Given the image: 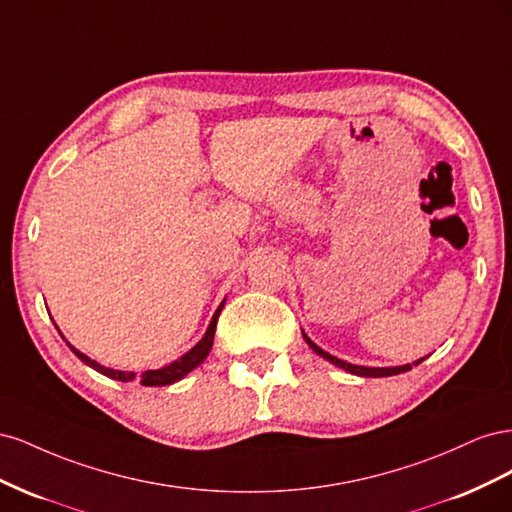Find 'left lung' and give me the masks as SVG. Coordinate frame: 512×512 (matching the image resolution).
<instances>
[{
	"mask_svg": "<svg viewBox=\"0 0 512 512\" xmlns=\"http://www.w3.org/2000/svg\"><path fill=\"white\" fill-rule=\"evenodd\" d=\"M303 339H305L309 348H312L318 356H322V359H327V361H329V363H333L335 367L348 371V374L363 376V378H386V376H397V374H404V371H410V369H412V365H418V363H423V361H425V356H423V359H418V361L408 363V365H399V367H363V365H352V363H346V361H342V359H337V356H333V354H329V352H324V350H322L320 346H316V344L312 342V339H309L305 333H303Z\"/></svg>",
	"mask_w": 512,
	"mask_h": 512,
	"instance_id": "left-lung-1",
	"label": "left lung"
}]
</instances>
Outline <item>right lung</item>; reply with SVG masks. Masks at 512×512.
Here are the masks:
<instances>
[{"label":"right lung","mask_w":512,"mask_h":512,"mask_svg":"<svg viewBox=\"0 0 512 512\" xmlns=\"http://www.w3.org/2000/svg\"><path fill=\"white\" fill-rule=\"evenodd\" d=\"M224 303H226V299L220 303L218 309H215V314H213V318H211V322H209V327H207L203 339H200V342H198L192 350H188L183 356H179V359L173 361V363H168V365H164V367H160V369H147V371H143V374H136V371H121V369H113V367H104V365H100L98 361L89 359V356L83 354L81 350H76L70 342H66V344L70 346V350H72L76 356H79V359H81L85 365H89L91 369L100 371V374L106 376V378H113V380H119V382H132V380H134V382H141L143 386H168V384H173V382H177V380L188 376L192 369H196L200 363H203V361L207 359L209 350H211V346H213L215 327H218V318H220V312H222Z\"/></svg>","instance_id":"right-lung-1"}]
</instances>
